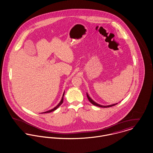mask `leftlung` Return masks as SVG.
I'll return each mask as SVG.
<instances>
[{
  "label": "left lung",
  "mask_w": 153,
  "mask_h": 153,
  "mask_svg": "<svg viewBox=\"0 0 153 153\" xmlns=\"http://www.w3.org/2000/svg\"><path fill=\"white\" fill-rule=\"evenodd\" d=\"M86 96H87V97H88V100H89V102L92 103V104H93L94 105H95V106H99V107H100V108H109V107H111V106H114V105H117V103H115V104H113V105H108V106H103V105H99V104H98L97 103H96L95 101H94L91 97H89V95H88V94H86Z\"/></svg>",
  "instance_id": "obj_1"
}]
</instances>
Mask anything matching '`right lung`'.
I'll return each instance as SVG.
<instances>
[{
	"mask_svg": "<svg viewBox=\"0 0 153 153\" xmlns=\"http://www.w3.org/2000/svg\"><path fill=\"white\" fill-rule=\"evenodd\" d=\"M64 93L65 92H64V94H63V95H62V99H61V101H60V102L56 106V107L54 108H53V109H52L51 110H50V111H45V112H43V113H50V112H51V111H54L55 110H56L62 103V102H63V100H64Z\"/></svg>",
	"mask_w": 153,
	"mask_h": 153,
	"instance_id": "1",
	"label": "right lung"
}]
</instances>
